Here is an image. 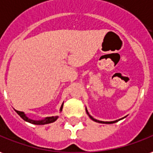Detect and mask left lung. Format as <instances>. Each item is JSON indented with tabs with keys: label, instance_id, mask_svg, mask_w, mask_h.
I'll use <instances>...</instances> for the list:
<instances>
[{
	"label": "left lung",
	"instance_id": "obj_1",
	"mask_svg": "<svg viewBox=\"0 0 153 153\" xmlns=\"http://www.w3.org/2000/svg\"><path fill=\"white\" fill-rule=\"evenodd\" d=\"M86 111H87V115L89 116V117H90L92 121H94V122H96V123H104V124H112V123H117V122H118V121H120V120H122V119L123 118H121V119H118V120H116V121H112V122H102V121H99V120H97V119L93 118L91 116L90 114H89V112H88V111L87 110V107H86Z\"/></svg>",
	"mask_w": 153,
	"mask_h": 153
}]
</instances>
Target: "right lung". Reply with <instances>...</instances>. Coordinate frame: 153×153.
Listing matches in <instances>:
<instances>
[{
  "mask_svg": "<svg viewBox=\"0 0 153 153\" xmlns=\"http://www.w3.org/2000/svg\"><path fill=\"white\" fill-rule=\"evenodd\" d=\"M63 108V103L62 105L61 106V108H60V112H62V111ZM16 111V113L22 117L24 121H26L27 123H30L31 124H35V125H45V124H49V123H54L55 121H56L57 118H58L59 117L58 116H56V117H45V118L42 119V120H32V119L29 118L26 114H25V112H23V111H16Z\"/></svg>",
  "mask_w": 153,
  "mask_h": 153,
  "instance_id": "add662e5",
  "label": "right lung"
}]
</instances>
